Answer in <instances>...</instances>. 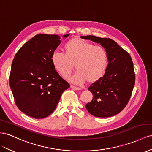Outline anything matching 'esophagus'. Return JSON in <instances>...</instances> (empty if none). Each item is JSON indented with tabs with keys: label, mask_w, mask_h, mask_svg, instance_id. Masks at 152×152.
<instances>
[{
	"label": "esophagus",
	"mask_w": 152,
	"mask_h": 152,
	"mask_svg": "<svg viewBox=\"0 0 152 152\" xmlns=\"http://www.w3.org/2000/svg\"><path fill=\"white\" fill-rule=\"evenodd\" d=\"M70 88H72V89H74V90H80V88H77V87H76V86H72V85L70 86Z\"/></svg>",
	"instance_id": "esophagus-1"
}]
</instances>
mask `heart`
I'll list each match as a JSON object with an SVG mask.
<instances>
[{
  "mask_svg": "<svg viewBox=\"0 0 152 152\" xmlns=\"http://www.w3.org/2000/svg\"><path fill=\"white\" fill-rule=\"evenodd\" d=\"M64 54L55 52L51 56V62L59 74L66 78L70 74L73 64L77 70L68 80L80 84L88 80L95 83L104 75L108 65V56L105 49L93 45L87 41L73 38L63 47Z\"/></svg>",
  "mask_w": 152,
  "mask_h": 152,
  "instance_id": "b5f03b06",
  "label": "heart"
}]
</instances>
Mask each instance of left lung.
I'll return each mask as SVG.
<instances>
[{"mask_svg":"<svg viewBox=\"0 0 152 152\" xmlns=\"http://www.w3.org/2000/svg\"><path fill=\"white\" fill-rule=\"evenodd\" d=\"M80 38L100 43L108 56V65L104 76L88 88L93 96L86 105V109L96 117L116 115L125 107L132 95L135 84L132 58L111 39L91 35Z\"/></svg>","mask_w":152,"mask_h":152,"instance_id":"left-lung-1","label":"left lung"}]
</instances>
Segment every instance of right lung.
<instances>
[{
	"mask_svg": "<svg viewBox=\"0 0 152 152\" xmlns=\"http://www.w3.org/2000/svg\"><path fill=\"white\" fill-rule=\"evenodd\" d=\"M61 38L56 34H37L19 49L12 63L10 84L16 105L32 118L50 115L69 87L51 62Z\"/></svg>",
	"mask_w": 152,
	"mask_h": 152,
	"instance_id": "add662e5",
	"label": "right lung"
}]
</instances>
